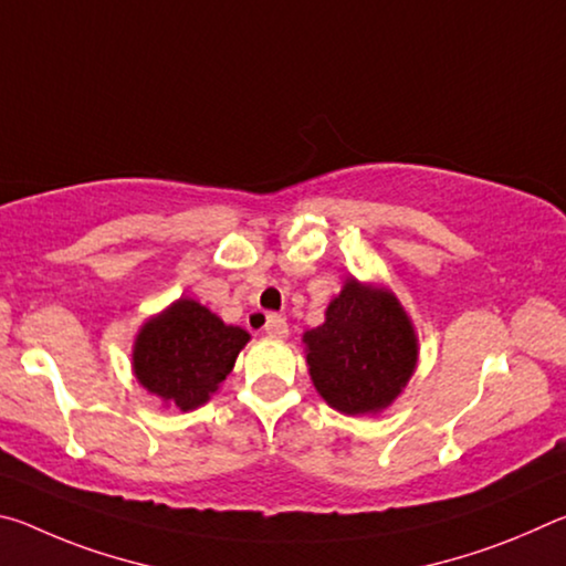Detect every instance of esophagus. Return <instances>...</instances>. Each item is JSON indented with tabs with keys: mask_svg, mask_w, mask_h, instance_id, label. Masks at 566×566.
<instances>
[{
	"mask_svg": "<svg viewBox=\"0 0 566 566\" xmlns=\"http://www.w3.org/2000/svg\"><path fill=\"white\" fill-rule=\"evenodd\" d=\"M264 332L270 334V337H276L282 339L290 334V324H286V319L282 317V314H266L264 317Z\"/></svg>",
	"mask_w": 566,
	"mask_h": 566,
	"instance_id": "34e87169",
	"label": "esophagus"
}]
</instances>
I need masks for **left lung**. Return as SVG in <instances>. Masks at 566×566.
<instances>
[{
  "label": "left lung",
  "mask_w": 566,
  "mask_h": 566,
  "mask_svg": "<svg viewBox=\"0 0 566 566\" xmlns=\"http://www.w3.org/2000/svg\"><path fill=\"white\" fill-rule=\"evenodd\" d=\"M304 344L314 387L344 415L389 407L417 367V337L401 304L357 280H347Z\"/></svg>",
  "instance_id": "obj_1"
}]
</instances>
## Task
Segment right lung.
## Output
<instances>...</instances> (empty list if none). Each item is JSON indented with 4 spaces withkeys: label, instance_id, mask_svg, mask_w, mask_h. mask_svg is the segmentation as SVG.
Masks as SVG:
<instances>
[{
    "label": "right lung",
    "instance_id": "right-lung-1",
    "mask_svg": "<svg viewBox=\"0 0 566 566\" xmlns=\"http://www.w3.org/2000/svg\"><path fill=\"white\" fill-rule=\"evenodd\" d=\"M249 342L195 300H179L142 327L134 344V375L151 395L179 409L205 405Z\"/></svg>",
    "mask_w": 566,
    "mask_h": 566
}]
</instances>
